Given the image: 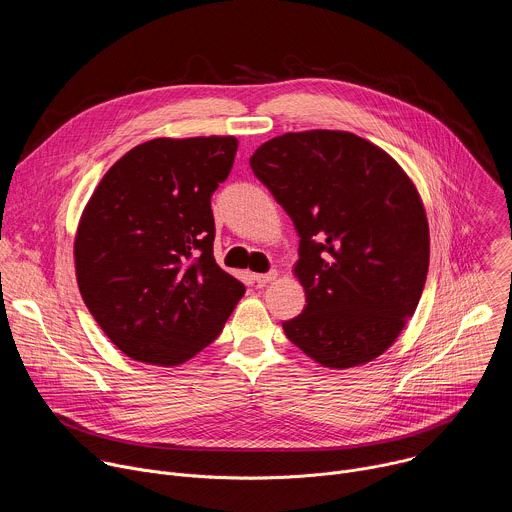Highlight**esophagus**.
<instances>
[{
  "instance_id": "34e87169",
  "label": "esophagus",
  "mask_w": 512,
  "mask_h": 512,
  "mask_svg": "<svg viewBox=\"0 0 512 512\" xmlns=\"http://www.w3.org/2000/svg\"><path fill=\"white\" fill-rule=\"evenodd\" d=\"M275 279H277V271H269V273H257V275H255V281H257L259 285L271 283V281H275Z\"/></svg>"
}]
</instances>
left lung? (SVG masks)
<instances>
[{
	"label": "left lung",
	"instance_id": "obj_1",
	"mask_svg": "<svg viewBox=\"0 0 512 512\" xmlns=\"http://www.w3.org/2000/svg\"><path fill=\"white\" fill-rule=\"evenodd\" d=\"M249 164L300 235L306 308L283 322L285 336L328 369L375 360L415 314L427 277L415 184L379 145L334 129L277 135Z\"/></svg>",
	"mask_w": 512,
	"mask_h": 512
}]
</instances>
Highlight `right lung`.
I'll use <instances>...</instances> for the list:
<instances>
[{"label": "right lung", "mask_w": 512, "mask_h": 512, "mask_svg": "<svg viewBox=\"0 0 512 512\" xmlns=\"http://www.w3.org/2000/svg\"><path fill=\"white\" fill-rule=\"evenodd\" d=\"M239 148L233 135L156 137L103 176L75 237L81 296L129 358L178 367L206 348L245 285L212 255L210 196Z\"/></svg>", "instance_id": "add662e5"}]
</instances>
